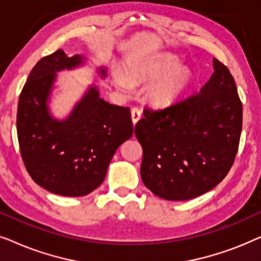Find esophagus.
Wrapping results in <instances>:
<instances>
[{
    "label": "esophagus",
    "instance_id": "34e87169",
    "mask_svg": "<svg viewBox=\"0 0 261 261\" xmlns=\"http://www.w3.org/2000/svg\"><path fill=\"white\" fill-rule=\"evenodd\" d=\"M141 115H142V113H141V110L139 109V108H133V109H132V121H133L134 124L137 123L138 121L141 119Z\"/></svg>",
    "mask_w": 261,
    "mask_h": 261
}]
</instances>
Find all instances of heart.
I'll return each mask as SVG.
<instances>
[{"mask_svg": "<svg viewBox=\"0 0 261 261\" xmlns=\"http://www.w3.org/2000/svg\"><path fill=\"white\" fill-rule=\"evenodd\" d=\"M114 83L121 90H130L133 84L153 82L147 90V97L156 107L176 103L194 81L190 66L181 65V60L169 52L158 53L148 58L132 63L127 74L119 67L113 70Z\"/></svg>", "mask_w": 261, "mask_h": 261, "instance_id": "b5f03b06", "label": "heart"}]
</instances>
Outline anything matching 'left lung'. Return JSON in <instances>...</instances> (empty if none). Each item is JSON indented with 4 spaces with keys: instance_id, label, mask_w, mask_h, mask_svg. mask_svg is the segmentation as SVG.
<instances>
[{
    "instance_id": "left-lung-1",
    "label": "left lung",
    "mask_w": 261,
    "mask_h": 261,
    "mask_svg": "<svg viewBox=\"0 0 261 261\" xmlns=\"http://www.w3.org/2000/svg\"><path fill=\"white\" fill-rule=\"evenodd\" d=\"M199 94L165 109L144 110L135 124L142 146L141 179L167 201H187L216 187L229 172L242 128V105L229 70L213 59Z\"/></svg>"
}]
</instances>
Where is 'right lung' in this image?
Here are the masks:
<instances>
[{"label":"right lung","mask_w":261,"mask_h":261,"mask_svg":"<svg viewBox=\"0 0 261 261\" xmlns=\"http://www.w3.org/2000/svg\"><path fill=\"white\" fill-rule=\"evenodd\" d=\"M87 60L63 49L44 57L31 71L17 106V139L28 173L41 188L66 197L98 188L116 149L133 135L129 108L105 101L95 84H89L66 117L51 113L57 73L84 66ZM96 73L106 80L107 67H97Z\"/></svg>","instance_id":"obj_1"}]
</instances>
